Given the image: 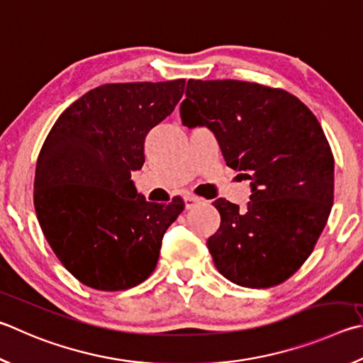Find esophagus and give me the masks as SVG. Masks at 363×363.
<instances>
[{
    "label": "esophagus",
    "instance_id": "34e87169",
    "mask_svg": "<svg viewBox=\"0 0 363 363\" xmlns=\"http://www.w3.org/2000/svg\"><path fill=\"white\" fill-rule=\"evenodd\" d=\"M203 200L200 196H195V195H186L184 196V203H186V209H192L196 204L201 203Z\"/></svg>",
    "mask_w": 363,
    "mask_h": 363
}]
</instances>
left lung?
Masks as SVG:
<instances>
[{"mask_svg": "<svg viewBox=\"0 0 363 363\" xmlns=\"http://www.w3.org/2000/svg\"><path fill=\"white\" fill-rule=\"evenodd\" d=\"M181 118L213 131L227 167L250 181L245 209L213 203L216 268L242 287L284 282L311 255L333 203L335 162L318 118L286 90L232 79H190Z\"/></svg>", "mask_w": 363, "mask_h": 363, "instance_id": "obj_1", "label": "left lung"}]
</instances>
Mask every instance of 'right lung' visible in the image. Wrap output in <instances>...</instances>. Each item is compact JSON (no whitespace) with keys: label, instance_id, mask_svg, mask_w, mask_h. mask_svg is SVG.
<instances>
[{"label":"right lung","instance_id":"right-lung-1","mask_svg":"<svg viewBox=\"0 0 363 363\" xmlns=\"http://www.w3.org/2000/svg\"><path fill=\"white\" fill-rule=\"evenodd\" d=\"M184 87V79L100 85L65 109L45 138L36 216L58 260L82 284L127 291L155 269L184 201H146L131 171L141 169L147 133L173 113Z\"/></svg>","mask_w":363,"mask_h":363}]
</instances>
